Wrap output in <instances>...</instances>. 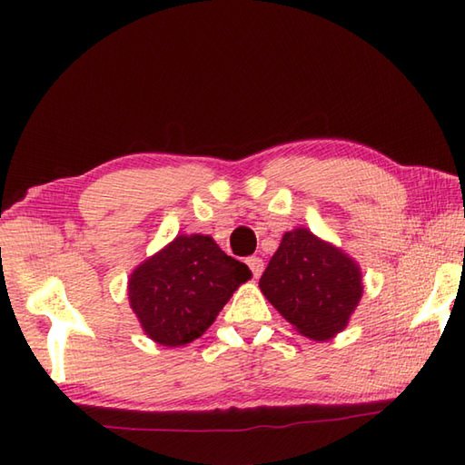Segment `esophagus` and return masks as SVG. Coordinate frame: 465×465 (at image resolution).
<instances>
[{
  "mask_svg": "<svg viewBox=\"0 0 465 465\" xmlns=\"http://www.w3.org/2000/svg\"><path fill=\"white\" fill-rule=\"evenodd\" d=\"M248 265H250V270L253 273V278L258 280L262 272H263V260L258 258V255H252V258H248Z\"/></svg>",
  "mask_w": 465,
  "mask_h": 465,
  "instance_id": "obj_1",
  "label": "esophagus"
}]
</instances>
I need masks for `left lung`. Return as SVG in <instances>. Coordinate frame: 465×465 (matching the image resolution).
<instances>
[{
  "label": "left lung",
  "mask_w": 465,
  "mask_h": 465,
  "mask_svg": "<svg viewBox=\"0 0 465 465\" xmlns=\"http://www.w3.org/2000/svg\"><path fill=\"white\" fill-rule=\"evenodd\" d=\"M260 290L302 335L328 341L348 328L363 295L360 263L308 227L285 232Z\"/></svg>",
  "instance_id": "1"
}]
</instances>
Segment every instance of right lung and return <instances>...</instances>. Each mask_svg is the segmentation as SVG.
Masks as SVG:
<instances>
[{
	"label": "right lung",
	"mask_w": 465,
	"mask_h": 465,
	"mask_svg": "<svg viewBox=\"0 0 465 465\" xmlns=\"http://www.w3.org/2000/svg\"><path fill=\"white\" fill-rule=\"evenodd\" d=\"M250 278L210 235H177L132 272L127 298L147 338L180 348L203 335Z\"/></svg>",
	"instance_id": "right-lung-1"
}]
</instances>
